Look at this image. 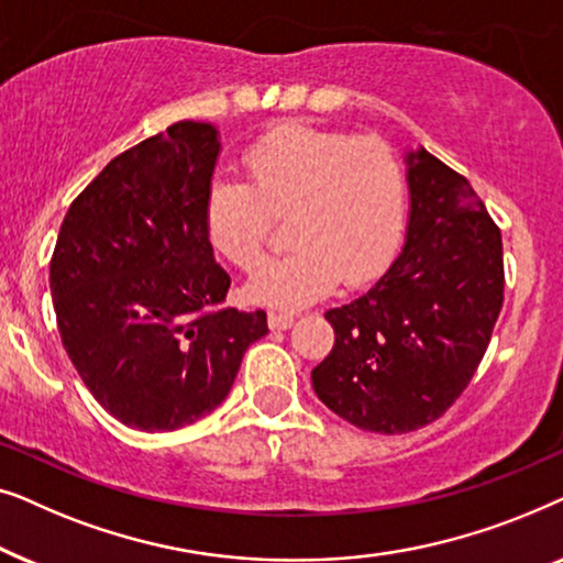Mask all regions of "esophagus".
Masks as SVG:
<instances>
[{"label": "esophagus", "instance_id": "1", "mask_svg": "<svg viewBox=\"0 0 563 563\" xmlns=\"http://www.w3.org/2000/svg\"><path fill=\"white\" fill-rule=\"evenodd\" d=\"M295 322V312L289 310H272L268 312V328L272 330H287Z\"/></svg>", "mask_w": 563, "mask_h": 563}]
</instances>
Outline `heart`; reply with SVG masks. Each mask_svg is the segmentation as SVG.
Segmentation results:
<instances>
[{"label": "heart", "mask_w": 563, "mask_h": 563, "mask_svg": "<svg viewBox=\"0 0 563 563\" xmlns=\"http://www.w3.org/2000/svg\"><path fill=\"white\" fill-rule=\"evenodd\" d=\"M245 179H212L207 238L241 272L266 261L276 220L289 218L287 256L251 282L258 302L299 307L361 287L395 258L407 218L405 166L389 143L312 125L268 130L243 156Z\"/></svg>", "instance_id": "heart-1"}]
</instances>
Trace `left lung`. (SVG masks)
I'll list each match as a JSON object with an SVG mask.
<instances>
[{
	"instance_id": "1",
	"label": "left lung",
	"mask_w": 563,
	"mask_h": 563,
	"mask_svg": "<svg viewBox=\"0 0 563 563\" xmlns=\"http://www.w3.org/2000/svg\"><path fill=\"white\" fill-rule=\"evenodd\" d=\"M410 225L389 272L333 307V351L312 387L335 415L397 435L435 422L468 387L505 299L503 235L466 176L410 153Z\"/></svg>"
}]
</instances>
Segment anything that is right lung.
<instances>
[{"label": "right lung", "mask_w": 563, "mask_h": 563, "mask_svg": "<svg viewBox=\"0 0 563 563\" xmlns=\"http://www.w3.org/2000/svg\"><path fill=\"white\" fill-rule=\"evenodd\" d=\"M220 141L174 122L112 158L68 207L51 258L60 341L112 418L161 433L212 412L266 312L222 307L230 276L205 228Z\"/></svg>", "instance_id": "right-lung-1"}]
</instances>
